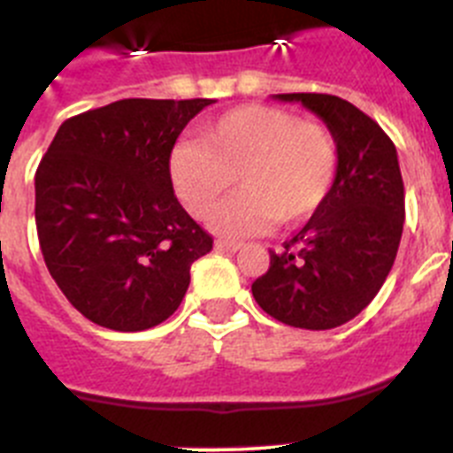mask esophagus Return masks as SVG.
<instances>
[{
	"label": "esophagus",
	"mask_w": 453,
	"mask_h": 453,
	"mask_svg": "<svg viewBox=\"0 0 453 453\" xmlns=\"http://www.w3.org/2000/svg\"><path fill=\"white\" fill-rule=\"evenodd\" d=\"M215 247H218L219 251H238L242 250V242H240V240H218Z\"/></svg>",
	"instance_id": "34e87169"
}]
</instances>
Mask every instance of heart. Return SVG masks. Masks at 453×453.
I'll list each match as a JSON object with an SVG mask.
<instances>
[{
  "label": "heart",
  "instance_id": "obj_1",
  "mask_svg": "<svg viewBox=\"0 0 453 453\" xmlns=\"http://www.w3.org/2000/svg\"><path fill=\"white\" fill-rule=\"evenodd\" d=\"M335 174L338 142L324 124L258 104L219 115L199 142H181L170 156L172 186L195 218L213 213L235 177L245 186L213 215L215 229L231 238L261 234L276 219L295 226L313 218Z\"/></svg>",
  "mask_w": 453,
  "mask_h": 453
}]
</instances>
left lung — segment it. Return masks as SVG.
<instances>
[{"mask_svg":"<svg viewBox=\"0 0 453 453\" xmlns=\"http://www.w3.org/2000/svg\"><path fill=\"white\" fill-rule=\"evenodd\" d=\"M324 119L338 142L334 190L251 283L258 306L297 329L324 331L349 322L381 290L403 231V181L386 131L335 95L288 92Z\"/></svg>","mask_w":453,"mask_h":453,"instance_id":"8db88e82","label":"left lung"}]
</instances>
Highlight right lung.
I'll return each instance as SVG.
<instances>
[{
  "label": "right lung",
  "instance_id": "1",
  "mask_svg": "<svg viewBox=\"0 0 453 453\" xmlns=\"http://www.w3.org/2000/svg\"><path fill=\"white\" fill-rule=\"evenodd\" d=\"M213 99H119L65 119L35 170V229L56 286L113 331L165 322L213 238L179 203L170 156Z\"/></svg>",
  "mask_w": 453,
  "mask_h": 453
}]
</instances>
